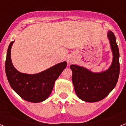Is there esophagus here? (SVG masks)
Instances as JSON below:
<instances>
[{
	"label": "esophagus",
	"mask_w": 126,
	"mask_h": 126,
	"mask_svg": "<svg viewBox=\"0 0 126 126\" xmlns=\"http://www.w3.org/2000/svg\"><path fill=\"white\" fill-rule=\"evenodd\" d=\"M73 59H71V57H69L68 59H67V62L68 63H73Z\"/></svg>",
	"instance_id": "esophagus-1"
}]
</instances>
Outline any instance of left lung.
I'll use <instances>...</instances> for the list:
<instances>
[{
  "instance_id": "obj_1",
  "label": "left lung",
  "mask_w": 126,
  "mask_h": 126,
  "mask_svg": "<svg viewBox=\"0 0 126 126\" xmlns=\"http://www.w3.org/2000/svg\"><path fill=\"white\" fill-rule=\"evenodd\" d=\"M108 39L112 53V61L106 71L94 73L85 67L71 65L72 82L77 96L89 103L99 101L106 97L116 85L120 74L119 49L114 34L109 31Z\"/></svg>"
}]
</instances>
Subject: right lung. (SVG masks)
<instances>
[{
    "instance_id": "add662e5",
    "label": "right lung",
    "mask_w": 126,
    "mask_h": 126,
    "mask_svg": "<svg viewBox=\"0 0 126 126\" xmlns=\"http://www.w3.org/2000/svg\"><path fill=\"white\" fill-rule=\"evenodd\" d=\"M14 41L9 45L5 62L6 75L11 88L27 101H45L51 94L55 80L67 67V62L57 63L36 74L21 73L14 67L11 59V48Z\"/></svg>"
}]
</instances>
